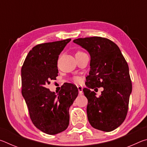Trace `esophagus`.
Listing matches in <instances>:
<instances>
[{
	"label": "esophagus",
	"mask_w": 147,
	"mask_h": 147,
	"mask_svg": "<svg viewBox=\"0 0 147 147\" xmlns=\"http://www.w3.org/2000/svg\"><path fill=\"white\" fill-rule=\"evenodd\" d=\"M77 88H78L79 94H83V88L82 86H77Z\"/></svg>",
	"instance_id": "obj_1"
}]
</instances>
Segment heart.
<instances>
[{"mask_svg":"<svg viewBox=\"0 0 147 147\" xmlns=\"http://www.w3.org/2000/svg\"><path fill=\"white\" fill-rule=\"evenodd\" d=\"M82 53V52H78L77 53ZM74 81L76 84H80V83H81L82 80H81V78H78V77H76V78H74Z\"/></svg>","mask_w":147,"mask_h":147,"instance_id":"1","label":"heart"}]
</instances>
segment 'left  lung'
<instances>
[{"label":"left lung","mask_w":147,"mask_h":147,"mask_svg":"<svg viewBox=\"0 0 147 147\" xmlns=\"http://www.w3.org/2000/svg\"><path fill=\"white\" fill-rule=\"evenodd\" d=\"M90 54V71L83 91L88 100V119L94 128L111 131L123 123L127 115L132 86L127 62L119 47L101 37L73 40ZM102 86L97 98L91 88Z\"/></svg>","instance_id":"left-lung-1"}]
</instances>
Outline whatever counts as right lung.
Masks as SVG:
<instances>
[{"label":"right lung","mask_w":147,"mask_h":147,"mask_svg":"<svg viewBox=\"0 0 147 147\" xmlns=\"http://www.w3.org/2000/svg\"><path fill=\"white\" fill-rule=\"evenodd\" d=\"M71 39L39 44L27 55L21 69L22 94L30 117L37 128L55 135L69 124V109L78 94L73 84L61 86L58 94L47 88L58 76L59 55Z\"/></svg>","instance_id":"obj_1"}]
</instances>
